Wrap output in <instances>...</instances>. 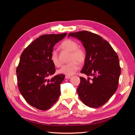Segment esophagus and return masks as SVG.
Instances as JSON below:
<instances>
[{
  "label": "esophagus",
  "instance_id": "obj_1",
  "mask_svg": "<svg viewBox=\"0 0 135 135\" xmlns=\"http://www.w3.org/2000/svg\"><path fill=\"white\" fill-rule=\"evenodd\" d=\"M71 77H70V76H68V75H65V78H66V79H69V78H70Z\"/></svg>",
  "mask_w": 135,
  "mask_h": 135
}]
</instances>
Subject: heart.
<instances>
[{"instance_id": "obj_1", "label": "heart", "mask_w": 135, "mask_h": 135, "mask_svg": "<svg viewBox=\"0 0 135 135\" xmlns=\"http://www.w3.org/2000/svg\"><path fill=\"white\" fill-rule=\"evenodd\" d=\"M61 46L63 48L70 51L69 57V62L62 66L58 71V73L67 75H72L74 74L79 68V64L77 62L82 63L84 62L86 57L85 52L81 48H78V44L76 41L72 40H67L61 44ZM51 62L55 67H59L61 62L58 58L57 51L53 50L50 55Z\"/></svg>"}]
</instances>
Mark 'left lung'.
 <instances>
[{
	"mask_svg": "<svg viewBox=\"0 0 135 135\" xmlns=\"http://www.w3.org/2000/svg\"><path fill=\"white\" fill-rule=\"evenodd\" d=\"M81 41L85 50L84 65L81 73L93 76L80 77L77 92L85 105L98 108L108 101L118 87L121 73L118 55L107 41L97 34L82 31L68 34Z\"/></svg>",
	"mask_w": 135,
	"mask_h": 135,
	"instance_id": "8db88e82",
	"label": "left lung"
}]
</instances>
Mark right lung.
Segmentation results:
<instances>
[{
  "label": "right lung",
  "instance_id": "add662e5",
  "mask_svg": "<svg viewBox=\"0 0 135 135\" xmlns=\"http://www.w3.org/2000/svg\"><path fill=\"white\" fill-rule=\"evenodd\" d=\"M66 35L67 33L41 35L21 55L16 68L19 90L28 103L39 110L50 109L60 97L65 75H57L51 80L48 77L55 72L50 60L53 47Z\"/></svg>",
  "mask_w": 135,
  "mask_h": 135
}]
</instances>
